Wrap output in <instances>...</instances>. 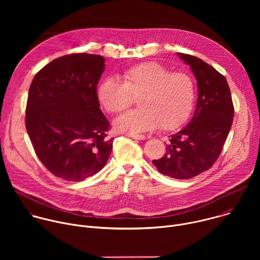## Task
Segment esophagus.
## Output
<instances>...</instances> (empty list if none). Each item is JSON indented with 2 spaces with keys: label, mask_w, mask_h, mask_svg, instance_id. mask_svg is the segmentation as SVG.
Here are the masks:
<instances>
[{
  "label": "esophagus",
  "mask_w": 260,
  "mask_h": 260,
  "mask_svg": "<svg viewBox=\"0 0 260 260\" xmlns=\"http://www.w3.org/2000/svg\"><path fill=\"white\" fill-rule=\"evenodd\" d=\"M127 137L136 139V140H140V141H144L146 139V137L143 135H127Z\"/></svg>",
  "instance_id": "obj_1"
}]
</instances>
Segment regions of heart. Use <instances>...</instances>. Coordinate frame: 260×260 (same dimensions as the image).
<instances>
[{
  "mask_svg": "<svg viewBox=\"0 0 260 260\" xmlns=\"http://www.w3.org/2000/svg\"><path fill=\"white\" fill-rule=\"evenodd\" d=\"M120 79L105 78L96 89L99 103L110 114L123 112L138 98L139 109L116 119V131L128 135L158 126L173 131L189 118L196 100V84L189 74L171 73L158 62L148 61L125 70Z\"/></svg>",
  "mask_w": 260,
  "mask_h": 260,
  "instance_id": "obj_1",
  "label": "heart"
}]
</instances>
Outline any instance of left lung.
Returning a JSON list of instances; mask_svg holds the SVG:
<instances>
[{
    "label": "left lung",
    "mask_w": 260,
    "mask_h": 260,
    "mask_svg": "<svg viewBox=\"0 0 260 260\" xmlns=\"http://www.w3.org/2000/svg\"><path fill=\"white\" fill-rule=\"evenodd\" d=\"M190 66L198 81L194 114L183 129L170 137L166 154L153 165L171 178L187 180L208 171L219 157L234 120V104L225 77L201 58L177 53Z\"/></svg>",
    "instance_id": "left-lung-1"
}]
</instances>
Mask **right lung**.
<instances>
[{
	"label": "right lung",
	"instance_id": "add662e5",
	"mask_svg": "<svg viewBox=\"0 0 260 260\" xmlns=\"http://www.w3.org/2000/svg\"><path fill=\"white\" fill-rule=\"evenodd\" d=\"M104 70L101 55H63L37 73L29 86L26 132L44 167L66 181L93 176L112 151L110 123L96 96Z\"/></svg>",
	"mask_w": 260,
	"mask_h": 260
}]
</instances>
